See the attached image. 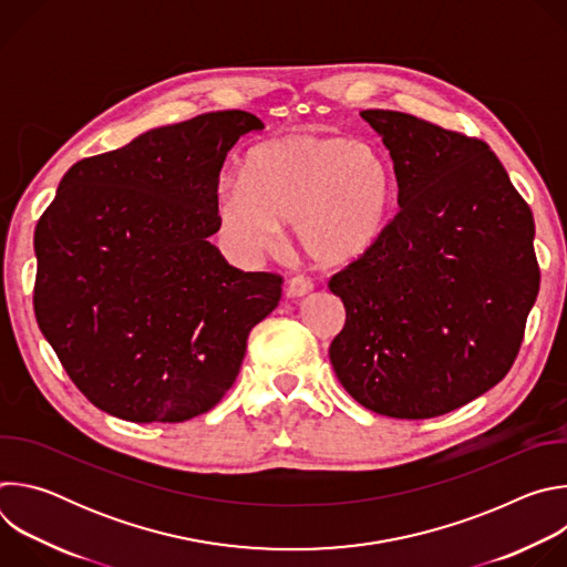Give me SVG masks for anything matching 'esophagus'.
Listing matches in <instances>:
<instances>
[{"mask_svg": "<svg viewBox=\"0 0 567 567\" xmlns=\"http://www.w3.org/2000/svg\"><path fill=\"white\" fill-rule=\"evenodd\" d=\"M311 289H313L311 280H307V278H302V276H296V278H291V280L287 282V296H289V298H302V296L311 293Z\"/></svg>", "mask_w": 567, "mask_h": 567, "instance_id": "obj_1", "label": "esophagus"}]
</instances>
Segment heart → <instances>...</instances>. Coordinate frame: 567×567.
Returning <instances> with one entry per match:
<instances>
[{
  "label": "heart",
  "instance_id": "heart-1",
  "mask_svg": "<svg viewBox=\"0 0 567 567\" xmlns=\"http://www.w3.org/2000/svg\"><path fill=\"white\" fill-rule=\"evenodd\" d=\"M390 158L370 143L330 134H287L256 145L245 173L215 190L226 245L254 260L271 251L282 224L320 267H350L381 241L394 204Z\"/></svg>",
  "mask_w": 567,
  "mask_h": 567
}]
</instances>
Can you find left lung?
Instances as JSON below:
<instances>
[{"mask_svg": "<svg viewBox=\"0 0 567 567\" xmlns=\"http://www.w3.org/2000/svg\"><path fill=\"white\" fill-rule=\"evenodd\" d=\"M361 116L390 150L401 210L330 280L341 385L379 415L451 413L509 372L536 302L534 217L487 143L411 114Z\"/></svg>", "mask_w": 567, "mask_h": 567, "instance_id": "1", "label": "left lung"}]
</instances>
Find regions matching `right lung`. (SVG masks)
Wrapping results in <instances>:
<instances>
[{"instance_id": "add662e5", "label": "right lung", "mask_w": 567, "mask_h": 567, "mask_svg": "<svg viewBox=\"0 0 567 567\" xmlns=\"http://www.w3.org/2000/svg\"><path fill=\"white\" fill-rule=\"evenodd\" d=\"M265 123L241 110L150 130L78 161L35 226L38 326L96 409L186 422L233 385L282 278L230 267L215 190L228 150Z\"/></svg>"}]
</instances>
